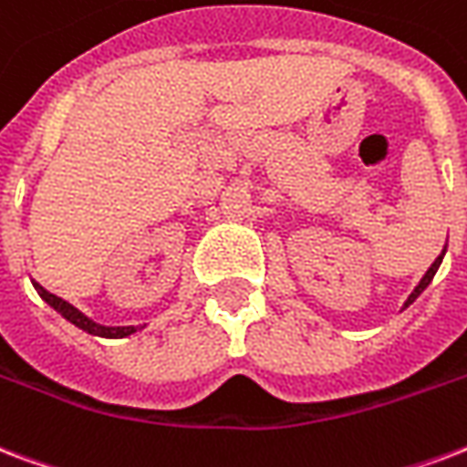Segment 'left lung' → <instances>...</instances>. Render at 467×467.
<instances>
[{
	"instance_id": "left-lung-1",
	"label": "left lung",
	"mask_w": 467,
	"mask_h": 467,
	"mask_svg": "<svg viewBox=\"0 0 467 467\" xmlns=\"http://www.w3.org/2000/svg\"><path fill=\"white\" fill-rule=\"evenodd\" d=\"M443 254H446V249H443V252H441L439 257H436V262H433V265L429 266V272L423 274V279L419 281V286H416V289L411 291V296L407 298V304H404V308H407L409 304H414V301H416V296H419V294H421V291L426 289V286H429V284H431V279H433V276H436V272H439L441 262H443Z\"/></svg>"
}]
</instances>
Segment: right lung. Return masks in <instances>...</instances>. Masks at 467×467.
<instances>
[{
    "label": "right lung",
    "mask_w": 467,
    "mask_h": 467,
    "mask_svg": "<svg viewBox=\"0 0 467 467\" xmlns=\"http://www.w3.org/2000/svg\"><path fill=\"white\" fill-rule=\"evenodd\" d=\"M34 289L38 291V296L44 298L48 306H53V308H56V311H58L63 318H67L70 323H76L78 328H83L85 333H90V336L127 337V336H131V333H137V328H134V326H117V328L99 326V323H95V320H90L88 316H83V313L78 311L76 306H70L67 301H63V298H58L56 294H51V291H46L44 286H41V284H36V281H34Z\"/></svg>",
    "instance_id": "1"
}]
</instances>
